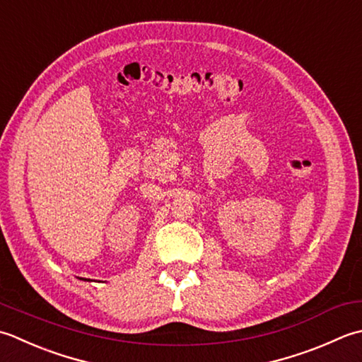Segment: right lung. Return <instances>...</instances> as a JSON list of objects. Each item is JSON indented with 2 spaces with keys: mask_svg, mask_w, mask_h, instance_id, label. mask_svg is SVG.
Segmentation results:
<instances>
[{
  "mask_svg": "<svg viewBox=\"0 0 362 362\" xmlns=\"http://www.w3.org/2000/svg\"><path fill=\"white\" fill-rule=\"evenodd\" d=\"M81 279H84V281H90V279H87V278H81Z\"/></svg>",
  "mask_w": 362,
  "mask_h": 362,
  "instance_id": "add662e5",
  "label": "right lung"
}]
</instances>
